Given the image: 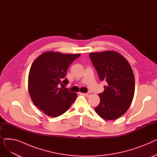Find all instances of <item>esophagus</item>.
<instances>
[{
	"label": "esophagus",
	"mask_w": 157,
	"mask_h": 157,
	"mask_svg": "<svg viewBox=\"0 0 157 157\" xmlns=\"http://www.w3.org/2000/svg\"><path fill=\"white\" fill-rule=\"evenodd\" d=\"M84 95H86V96H87V97H90V96H91L92 94L90 93V92H88V93H86V94H84Z\"/></svg>",
	"instance_id": "esophagus-1"
}]
</instances>
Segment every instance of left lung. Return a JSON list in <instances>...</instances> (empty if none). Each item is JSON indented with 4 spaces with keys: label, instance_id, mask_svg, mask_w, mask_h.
<instances>
[{
    "label": "left lung",
    "instance_id": "obj_1",
    "mask_svg": "<svg viewBox=\"0 0 157 157\" xmlns=\"http://www.w3.org/2000/svg\"><path fill=\"white\" fill-rule=\"evenodd\" d=\"M90 59L101 81H105L104 92L98 94L101 102L95 112L104 120H112L121 117L132 102L135 79L128 61L115 51L90 53Z\"/></svg>",
    "mask_w": 157,
    "mask_h": 157
}]
</instances>
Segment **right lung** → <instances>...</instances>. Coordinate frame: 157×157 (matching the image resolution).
<instances>
[{"instance_id":"1","label":"right lung","mask_w":157,"mask_h":157,"mask_svg":"<svg viewBox=\"0 0 157 157\" xmlns=\"http://www.w3.org/2000/svg\"><path fill=\"white\" fill-rule=\"evenodd\" d=\"M80 54L46 52L32 63L29 74L28 88L33 103L51 117L63 114L76 100L77 94L61 86L67 85L65 78L71 63Z\"/></svg>"}]
</instances>
